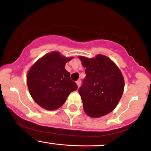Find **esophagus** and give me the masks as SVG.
Here are the masks:
<instances>
[{"instance_id":"esophagus-1","label":"esophagus","mask_w":151,"mask_h":151,"mask_svg":"<svg viewBox=\"0 0 151 151\" xmlns=\"http://www.w3.org/2000/svg\"><path fill=\"white\" fill-rule=\"evenodd\" d=\"M77 84L78 87H79V86H80V85H81V80H77Z\"/></svg>"}]
</instances>
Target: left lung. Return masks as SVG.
I'll list each match as a JSON object with an SVG mask.
<instances>
[{
  "instance_id": "left-lung-1",
  "label": "left lung",
  "mask_w": 151,
  "mask_h": 151,
  "mask_svg": "<svg viewBox=\"0 0 151 151\" xmlns=\"http://www.w3.org/2000/svg\"><path fill=\"white\" fill-rule=\"evenodd\" d=\"M86 77L78 91L84 111L89 116L101 117L111 112L120 101L124 79L120 70L109 58L97 55L89 59L80 56Z\"/></svg>"
}]
</instances>
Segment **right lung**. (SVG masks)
<instances>
[{
  "instance_id": "obj_1",
  "label": "right lung",
  "mask_w": 151,
  "mask_h": 151,
  "mask_svg": "<svg viewBox=\"0 0 151 151\" xmlns=\"http://www.w3.org/2000/svg\"><path fill=\"white\" fill-rule=\"evenodd\" d=\"M72 58L62 56L58 52L44 55L31 67L27 84L34 101L47 110H55L64 104L67 96L78 86L65 70Z\"/></svg>"
}]
</instances>
